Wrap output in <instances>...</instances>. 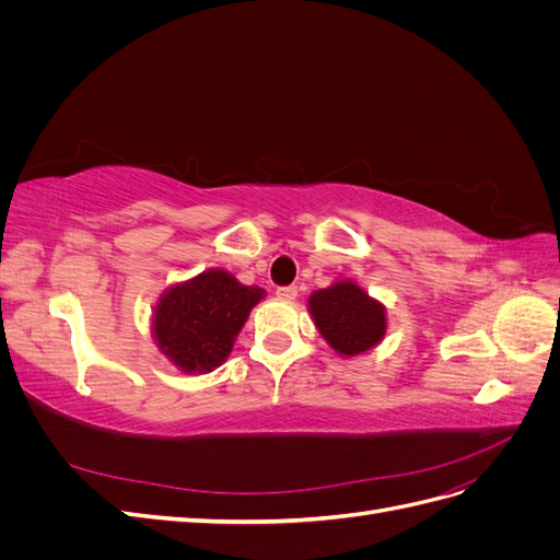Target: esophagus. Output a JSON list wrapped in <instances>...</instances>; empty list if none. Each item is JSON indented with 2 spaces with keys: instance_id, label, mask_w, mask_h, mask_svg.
<instances>
[{
  "instance_id": "1",
  "label": "esophagus",
  "mask_w": 560,
  "mask_h": 560,
  "mask_svg": "<svg viewBox=\"0 0 560 560\" xmlns=\"http://www.w3.org/2000/svg\"><path fill=\"white\" fill-rule=\"evenodd\" d=\"M278 299H282V301H294L296 296H299V290L294 284H290V287H278Z\"/></svg>"
}]
</instances>
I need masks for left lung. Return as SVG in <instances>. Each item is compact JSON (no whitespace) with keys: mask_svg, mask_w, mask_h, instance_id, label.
Returning a JSON list of instances; mask_svg holds the SVG:
<instances>
[{"mask_svg":"<svg viewBox=\"0 0 560 560\" xmlns=\"http://www.w3.org/2000/svg\"><path fill=\"white\" fill-rule=\"evenodd\" d=\"M308 311L325 341L343 358L366 352L385 336V308L352 280H338L308 299Z\"/></svg>","mask_w":560,"mask_h":560,"instance_id":"left-lung-1","label":"left lung"}]
</instances>
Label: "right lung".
Returning a JSON list of instances; mask_svg holds the SVG:
<instances>
[{
    "mask_svg": "<svg viewBox=\"0 0 560 560\" xmlns=\"http://www.w3.org/2000/svg\"><path fill=\"white\" fill-rule=\"evenodd\" d=\"M264 296L261 287L241 284L222 268L202 270L159 299L151 331L184 374H208L226 362L249 311Z\"/></svg>",
    "mask_w": 560,
    "mask_h": 560,
    "instance_id": "add662e5",
    "label": "right lung"
}]
</instances>
